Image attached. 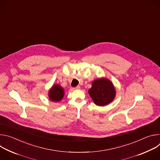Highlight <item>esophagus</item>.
<instances>
[{"mask_svg":"<svg viewBox=\"0 0 160 160\" xmlns=\"http://www.w3.org/2000/svg\"><path fill=\"white\" fill-rule=\"evenodd\" d=\"M80 86H77V87H75V88H73V90H78V89H80Z\"/></svg>","mask_w":160,"mask_h":160,"instance_id":"34e87169","label":"esophagus"}]
</instances>
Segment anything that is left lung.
Listing matches in <instances>:
<instances>
[{
	"label": "left lung",
	"mask_w": 160,
	"mask_h": 160,
	"mask_svg": "<svg viewBox=\"0 0 160 160\" xmlns=\"http://www.w3.org/2000/svg\"><path fill=\"white\" fill-rule=\"evenodd\" d=\"M88 93L96 105L104 106L115 99L116 89L109 79L102 77L92 82V87L88 90Z\"/></svg>",
	"instance_id": "1"
}]
</instances>
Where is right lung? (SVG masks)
Returning a JSON list of instances; mask_svg holds the SVG:
<instances>
[{
    "label": "right lung",
    "mask_w": 160,
    "mask_h": 160,
    "mask_svg": "<svg viewBox=\"0 0 160 160\" xmlns=\"http://www.w3.org/2000/svg\"><path fill=\"white\" fill-rule=\"evenodd\" d=\"M48 96L50 101L52 102H59L64 98V90L60 85H53L49 90Z\"/></svg>",
    "instance_id": "add662e5"
}]
</instances>
